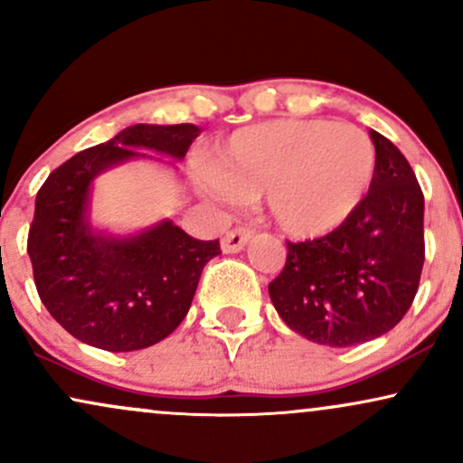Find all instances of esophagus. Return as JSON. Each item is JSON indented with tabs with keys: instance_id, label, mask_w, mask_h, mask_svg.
Returning <instances> with one entry per match:
<instances>
[{
	"instance_id": "obj_1",
	"label": "esophagus",
	"mask_w": 463,
	"mask_h": 463,
	"mask_svg": "<svg viewBox=\"0 0 463 463\" xmlns=\"http://www.w3.org/2000/svg\"><path fill=\"white\" fill-rule=\"evenodd\" d=\"M250 238H253V230H249V227H236V230L227 232L225 236H222L221 249L225 250V253H238V250L247 247Z\"/></svg>"
}]
</instances>
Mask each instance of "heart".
Segmentation results:
<instances>
[{"label": "heart", "instance_id": "heart-1", "mask_svg": "<svg viewBox=\"0 0 463 463\" xmlns=\"http://www.w3.org/2000/svg\"><path fill=\"white\" fill-rule=\"evenodd\" d=\"M375 147L361 128L328 119H272L236 130L199 169L205 195L236 202L264 193L266 213L300 241L344 227L369 195Z\"/></svg>", "mask_w": 463, "mask_h": 463}]
</instances>
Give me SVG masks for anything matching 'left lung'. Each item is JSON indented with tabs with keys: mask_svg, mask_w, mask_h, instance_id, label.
Listing matches in <instances>:
<instances>
[{
	"mask_svg": "<svg viewBox=\"0 0 463 463\" xmlns=\"http://www.w3.org/2000/svg\"><path fill=\"white\" fill-rule=\"evenodd\" d=\"M375 178L358 213L328 236L288 242L268 285L285 324L319 345L350 347L395 328L412 305L425 261V199L410 163L369 130Z\"/></svg>",
	"mask_w": 463,
	"mask_h": 463,
	"instance_id": "1",
	"label": "left lung"
}]
</instances>
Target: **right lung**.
<instances>
[{
    "mask_svg": "<svg viewBox=\"0 0 463 463\" xmlns=\"http://www.w3.org/2000/svg\"><path fill=\"white\" fill-rule=\"evenodd\" d=\"M199 133L195 124H135L74 154L40 186L27 236L33 281L55 322L83 344L133 352L163 341L191 309L203 266L221 255L219 241H195L169 219L127 238L90 225L96 175L146 156L137 150L180 161Z\"/></svg>",
    "mask_w": 463,
    "mask_h": 463,
    "instance_id": "obj_1",
    "label": "right lung"
}]
</instances>
